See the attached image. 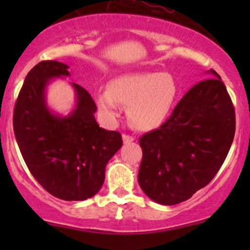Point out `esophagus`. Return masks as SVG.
<instances>
[{
	"instance_id": "34e87169",
	"label": "esophagus",
	"mask_w": 250,
	"mask_h": 250,
	"mask_svg": "<svg viewBox=\"0 0 250 250\" xmlns=\"http://www.w3.org/2000/svg\"><path fill=\"white\" fill-rule=\"evenodd\" d=\"M122 139L125 144H129V143H132V141H134V138H133L132 135H127V134H123Z\"/></svg>"
}]
</instances>
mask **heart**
I'll return each mask as SVG.
<instances>
[{
    "mask_svg": "<svg viewBox=\"0 0 250 250\" xmlns=\"http://www.w3.org/2000/svg\"><path fill=\"white\" fill-rule=\"evenodd\" d=\"M176 84L172 76L162 72H128L115 77L109 89L99 90L95 102L103 115L115 120L121 113V104L128 105L127 115L138 129L158 127L175 102Z\"/></svg>",
    "mask_w": 250,
    "mask_h": 250,
    "instance_id": "b5f03b06",
    "label": "heart"
}]
</instances>
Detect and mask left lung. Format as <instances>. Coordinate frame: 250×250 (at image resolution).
<instances>
[{"mask_svg": "<svg viewBox=\"0 0 250 250\" xmlns=\"http://www.w3.org/2000/svg\"><path fill=\"white\" fill-rule=\"evenodd\" d=\"M193 85L158 129L139 139L138 181L147 197L173 206L208 185L225 161L236 120L231 98L214 70Z\"/></svg>", "mask_w": 250, "mask_h": 250, "instance_id": "8db88e82", "label": "left lung"}]
</instances>
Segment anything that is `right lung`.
I'll use <instances>...</instances> for the list:
<instances>
[{
	"instance_id": "right-lung-1",
	"label": "right lung",
	"mask_w": 250,
	"mask_h": 250,
	"mask_svg": "<svg viewBox=\"0 0 250 250\" xmlns=\"http://www.w3.org/2000/svg\"><path fill=\"white\" fill-rule=\"evenodd\" d=\"M67 76L69 66L55 60L32 67L18 95L13 128L22 158L40 185L60 200L84 201L102 188L105 167L122 138L99 127L95 103L76 83H71L76 103L69 115L48 107V84Z\"/></svg>"
}]
</instances>
